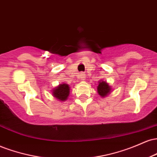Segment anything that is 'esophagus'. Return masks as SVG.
<instances>
[{
  "label": "esophagus",
  "instance_id": "obj_1",
  "mask_svg": "<svg viewBox=\"0 0 157 157\" xmlns=\"http://www.w3.org/2000/svg\"><path fill=\"white\" fill-rule=\"evenodd\" d=\"M80 77L82 80H85V78H86V74L84 73H81L80 74Z\"/></svg>",
  "mask_w": 157,
  "mask_h": 157
}]
</instances>
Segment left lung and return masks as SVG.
Wrapping results in <instances>:
<instances>
[{"mask_svg": "<svg viewBox=\"0 0 157 157\" xmlns=\"http://www.w3.org/2000/svg\"><path fill=\"white\" fill-rule=\"evenodd\" d=\"M111 86L108 84V82L105 81H100L98 86H97V92L102 97H105L108 96L111 93Z\"/></svg>", "mask_w": 157, "mask_h": 157, "instance_id": "1", "label": "left lung"}]
</instances>
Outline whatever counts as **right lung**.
I'll return each mask as SVG.
<instances>
[{"label":"right lung","instance_id":"add662e5","mask_svg":"<svg viewBox=\"0 0 157 157\" xmlns=\"http://www.w3.org/2000/svg\"><path fill=\"white\" fill-rule=\"evenodd\" d=\"M70 92V87L66 83L60 84L52 90V94L58 100L63 102L67 100Z\"/></svg>","mask_w":157,"mask_h":157}]
</instances>
